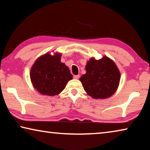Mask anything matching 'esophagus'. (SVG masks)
Returning a JSON list of instances; mask_svg holds the SVG:
<instances>
[{"instance_id": "34e87169", "label": "esophagus", "mask_w": 150, "mask_h": 150, "mask_svg": "<svg viewBox=\"0 0 150 150\" xmlns=\"http://www.w3.org/2000/svg\"><path fill=\"white\" fill-rule=\"evenodd\" d=\"M79 77H80L79 75H75L73 76V78L75 79H78L79 78Z\"/></svg>"}]
</instances>
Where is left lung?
I'll return each mask as SVG.
<instances>
[{
	"instance_id": "obj_1",
	"label": "left lung",
	"mask_w": 150,
	"mask_h": 150,
	"mask_svg": "<svg viewBox=\"0 0 150 150\" xmlns=\"http://www.w3.org/2000/svg\"><path fill=\"white\" fill-rule=\"evenodd\" d=\"M86 73L80 81L84 90L93 98H108L117 90L120 79V73L112 60L106 56L87 62Z\"/></svg>"
}]
</instances>
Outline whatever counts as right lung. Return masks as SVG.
<instances>
[{
  "label": "right lung",
  "instance_id": "right-lung-1",
  "mask_svg": "<svg viewBox=\"0 0 150 150\" xmlns=\"http://www.w3.org/2000/svg\"><path fill=\"white\" fill-rule=\"evenodd\" d=\"M61 54H45L35 61L30 71V79L40 93L54 96L64 89L73 75L69 69L61 62Z\"/></svg>",
  "mask_w": 150,
  "mask_h": 150
}]
</instances>
